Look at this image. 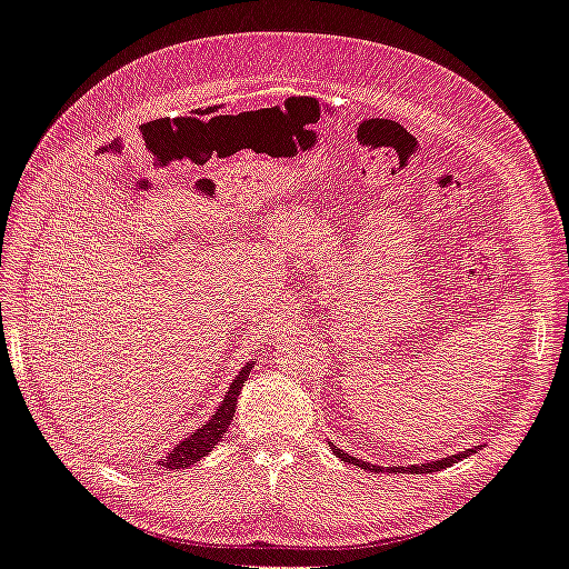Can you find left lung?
Masks as SVG:
<instances>
[{
    "instance_id": "8db88e82",
    "label": "left lung",
    "mask_w": 569,
    "mask_h": 569,
    "mask_svg": "<svg viewBox=\"0 0 569 569\" xmlns=\"http://www.w3.org/2000/svg\"><path fill=\"white\" fill-rule=\"evenodd\" d=\"M330 445V450L340 457V459H345V462H349V465H355V467H361L363 471H382V467H376V465H368V462H363V459H357V457H351V455H347L345 450H340V448H335L332 442H328ZM476 450H481V448H469V450H465V452H459V455H450V457H442V459H436V462H426V465H409V467H388V471H392V473H431V471H440V469H445V467H452L455 462H459V459H465V457H469V455H473Z\"/></svg>"
}]
</instances>
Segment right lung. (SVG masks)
<instances>
[{
  "instance_id": "obj_1",
  "label": "right lung",
  "mask_w": 569,
  "mask_h": 569,
  "mask_svg": "<svg viewBox=\"0 0 569 569\" xmlns=\"http://www.w3.org/2000/svg\"><path fill=\"white\" fill-rule=\"evenodd\" d=\"M253 368V361L247 363L239 371V376L232 380V386H229L222 405L218 407V411L212 413V419H208L198 431L189 438H183L177 448L172 452H167V457L162 459V467L164 469H187L196 462H201V459L214 448V445L220 442V438L227 433L229 423H232L234 419V411H237V399L241 395V388H243V380L249 378Z\"/></svg>"
}]
</instances>
